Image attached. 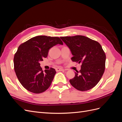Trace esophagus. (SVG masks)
<instances>
[{
    "mask_svg": "<svg viewBox=\"0 0 122 122\" xmlns=\"http://www.w3.org/2000/svg\"><path fill=\"white\" fill-rule=\"evenodd\" d=\"M55 70H56V71H57V72H58V71H64V69H62V68H56L55 69Z\"/></svg>",
    "mask_w": 122,
    "mask_h": 122,
    "instance_id": "34e87169",
    "label": "esophagus"
}]
</instances>
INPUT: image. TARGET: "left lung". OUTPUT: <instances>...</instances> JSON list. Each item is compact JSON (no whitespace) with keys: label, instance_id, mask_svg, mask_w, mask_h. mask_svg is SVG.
Wrapping results in <instances>:
<instances>
[{"label":"left lung","instance_id":"8db88e82","mask_svg":"<svg viewBox=\"0 0 122 122\" xmlns=\"http://www.w3.org/2000/svg\"><path fill=\"white\" fill-rule=\"evenodd\" d=\"M61 39L69 48L73 61L82 65L79 71L70 80L77 90L86 91L95 86L105 71L106 55L98 42L83 36H61Z\"/></svg>","mask_w":122,"mask_h":122}]
</instances>
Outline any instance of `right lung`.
Segmentation results:
<instances>
[{"label":"right lung","mask_w":122,"mask_h":122,"mask_svg":"<svg viewBox=\"0 0 122 122\" xmlns=\"http://www.w3.org/2000/svg\"><path fill=\"white\" fill-rule=\"evenodd\" d=\"M57 44L63 45L60 38L39 36L18 47L14 58V70L19 82L27 91L40 94L50 86L56 73L55 70L51 68L44 72L40 61L47 57L49 50Z\"/></svg>","instance_id":"1"}]
</instances>
